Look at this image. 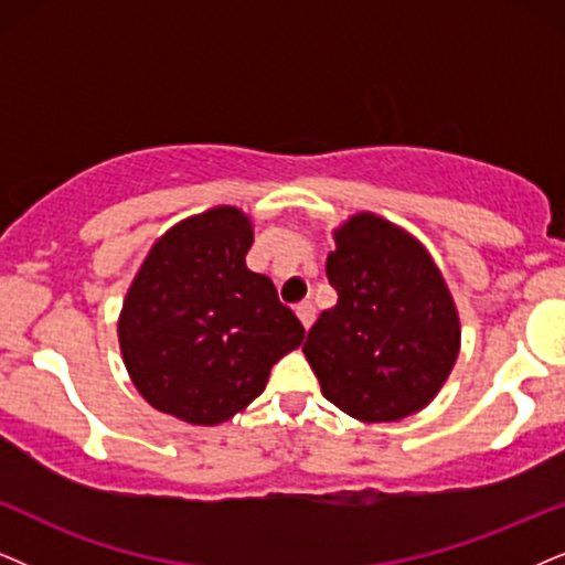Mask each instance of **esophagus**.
<instances>
[{"mask_svg": "<svg viewBox=\"0 0 565 565\" xmlns=\"http://www.w3.org/2000/svg\"><path fill=\"white\" fill-rule=\"evenodd\" d=\"M297 318L302 320L305 328H310L312 323H316V307H312L310 302H299L297 305Z\"/></svg>", "mask_w": 565, "mask_h": 565, "instance_id": "1", "label": "esophagus"}]
</instances>
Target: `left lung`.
Returning <instances> with one entry per match:
<instances>
[{"label":"left lung","mask_w":565,"mask_h":565,"mask_svg":"<svg viewBox=\"0 0 565 565\" xmlns=\"http://www.w3.org/2000/svg\"><path fill=\"white\" fill-rule=\"evenodd\" d=\"M326 274L339 299L302 352L328 402L362 423H396L430 404L451 375L461 331L425 247L356 213L335 232Z\"/></svg>","instance_id":"1"}]
</instances>
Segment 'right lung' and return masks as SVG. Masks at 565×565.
I'll return each instance as SVG.
<instances>
[{
  "label": "right lung",
  "mask_w": 565,
  "mask_h": 565,
  "mask_svg": "<svg viewBox=\"0 0 565 565\" xmlns=\"http://www.w3.org/2000/svg\"><path fill=\"white\" fill-rule=\"evenodd\" d=\"M249 245V218L221 205L171 226L135 276L119 347L135 388L159 412L224 423L302 344L305 328L274 281L247 268Z\"/></svg>",
  "instance_id": "1"
}]
</instances>
